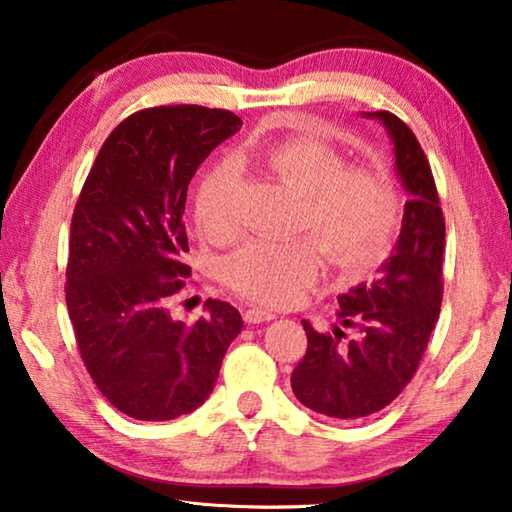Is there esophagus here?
I'll use <instances>...</instances> for the list:
<instances>
[{
  "instance_id": "1",
  "label": "esophagus",
  "mask_w": 512,
  "mask_h": 512,
  "mask_svg": "<svg viewBox=\"0 0 512 512\" xmlns=\"http://www.w3.org/2000/svg\"><path fill=\"white\" fill-rule=\"evenodd\" d=\"M244 318H246L248 325H259V323H271V320H275V314H273V311L253 307V309L246 311Z\"/></svg>"
}]
</instances>
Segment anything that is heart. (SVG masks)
Returning a JSON list of instances; mask_svg holds the SVG:
<instances>
[{
    "label": "heart",
    "instance_id": "b5f03b06",
    "mask_svg": "<svg viewBox=\"0 0 512 512\" xmlns=\"http://www.w3.org/2000/svg\"><path fill=\"white\" fill-rule=\"evenodd\" d=\"M262 167L300 194L296 230H309L329 262L359 271L384 257L395 228L397 201L381 173L345 167V158L327 142L291 137L259 153ZM239 176L230 162L203 173L194 214L203 235H232L237 221ZM320 268V253L307 237L289 241H250L223 264L228 284L262 305L298 300Z\"/></svg>",
    "mask_w": 512,
    "mask_h": 512
}]
</instances>
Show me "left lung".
Instances as JSON below:
<instances>
[{
    "instance_id": "8db88e82",
    "label": "left lung",
    "mask_w": 512,
    "mask_h": 512,
    "mask_svg": "<svg viewBox=\"0 0 512 512\" xmlns=\"http://www.w3.org/2000/svg\"><path fill=\"white\" fill-rule=\"evenodd\" d=\"M386 128L395 169L409 194L402 230L381 275L339 296L342 327L320 334L302 320L307 352L291 375V388L307 409L343 422L361 420L404 391L427 348L443 305L445 219L420 142L386 110L363 112Z\"/></svg>"
}]
</instances>
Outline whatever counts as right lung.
<instances>
[{"label":"right lung","mask_w":512,"mask_h":512,"mask_svg":"<svg viewBox=\"0 0 512 512\" xmlns=\"http://www.w3.org/2000/svg\"><path fill=\"white\" fill-rule=\"evenodd\" d=\"M241 124L203 106L135 112L103 142L76 201L67 311L90 377L128 418L164 422L198 409L244 327L235 307L212 298L194 325L169 314L192 273L189 180Z\"/></svg>","instance_id":"add662e5"}]
</instances>
